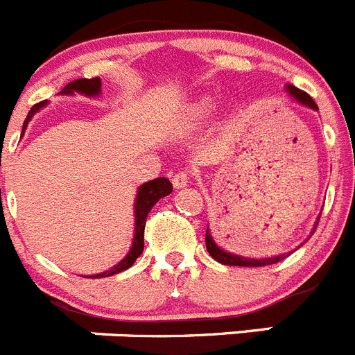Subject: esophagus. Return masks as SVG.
I'll return each instance as SVG.
<instances>
[{
  "instance_id": "34e87169",
  "label": "esophagus",
  "mask_w": 355,
  "mask_h": 355,
  "mask_svg": "<svg viewBox=\"0 0 355 355\" xmlns=\"http://www.w3.org/2000/svg\"><path fill=\"white\" fill-rule=\"evenodd\" d=\"M172 184L174 188H184L188 184V172L187 171H181L178 174L172 175Z\"/></svg>"
}]
</instances>
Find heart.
<instances>
[{
    "label": "heart",
    "instance_id": "obj_1",
    "mask_svg": "<svg viewBox=\"0 0 355 355\" xmlns=\"http://www.w3.org/2000/svg\"><path fill=\"white\" fill-rule=\"evenodd\" d=\"M215 108L216 99H213V97H196V99H192V101L184 105L183 114H181V122H183L184 126H197V124H202V122L215 112Z\"/></svg>",
    "mask_w": 355,
    "mask_h": 355
}]
</instances>
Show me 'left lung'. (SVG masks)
Instances as JSON below:
<instances>
[{"label": "left lung", "mask_w": 355, "mask_h": 355, "mask_svg": "<svg viewBox=\"0 0 355 355\" xmlns=\"http://www.w3.org/2000/svg\"><path fill=\"white\" fill-rule=\"evenodd\" d=\"M286 92L290 94V97H293L295 101L299 103V105L307 106V108H311V110H318L316 103L313 101V97L309 96V94L302 92V90L295 89L293 85H286ZM320 215H322V213H320ZM318 220H320V216L316 218L315 227H313L311 233H315L316 225H318ZM206 249H208L209 256H211L215 261L222 263V265H231V266H266V265H274V263L283 261L284 258H288V256L291 254V252L279 254V256H272V258H261V259L243 258V256H238V254L227 252V250H224L222 247L216 245L215 240H213V236H211V231H209V225H208V229H206Z\"/></svg>", "instance_id": "obj_1"}]
</instances>
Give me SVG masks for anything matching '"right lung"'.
Returning <instances> with one entry per match:
<instances>
[{"mask_svg": "<svg viewBox=\"0 0 355 355\" xmlns=\"http://www.w3.org/2000/svg\"><path fill=\"white\" fill-rule=\"evenodd\" d=\"M62 96H74V94H81V96L87 97H97L101 96V80L99 78H92V80H87V78H81V80L71 81L62 89ZM48 105V101H42L39 105H35L33 108L28 112V117L23 124V133L26 131L28 122L31 121V117L39 112L40 108ZM172 192V183L167 178H156L153 181H147V183L140 184L139 190H137V197H135V234H133V243L130 247V252L124 256V259L117 263L115 266H112L110 270L103 272V274L90 275V277H110V275H115L119 272H124L126 268H130L137 258L144 250V229H146V218L147 213L153 209V206L158 202L162 197L168 196Z\"/></svg>", "mask_w": 355, "mask_h": 355, "instance_id": "1", "label": "right lung"}]
</instances>
